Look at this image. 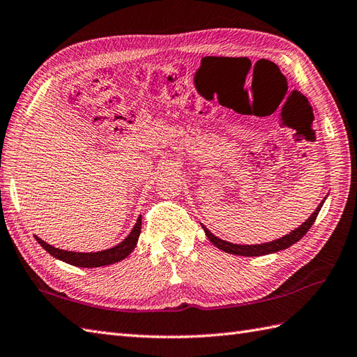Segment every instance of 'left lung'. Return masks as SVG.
Masks as SVG:
<instances>
[{"label":"left lung","instance_id":"8db88e82","mask_svg":"<svg viewBox=\"0 0 357 357\" xmlns=\"http://www.w3.org/2000/svg\"><path fill=\"white\" fill-rule=\"evenodd\" d=\"M324 202H321L318 205V208L313 211L312 216L305 220L303 225H300V228H296L295 231H292L291 234H286L284 237H281L278 240H273V242H269V243H263V245H234V243H229V242H225V240H220L214 234H211V231L206 229L204 225V231L206 237L210 238V242L218 246L219 250L225 251L228 254H234V255H243V257H259V255H266V254H272V252H278V251H283L286 250V248L292 246L294 243H296L298 240H301L303 236L307 233V231L310 229V227L313 225V222L317 220L318 218V213L321 210V206Z\"/></svg>","mask_w":357,"mask_h":357}]
</instances>
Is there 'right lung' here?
I'll return each mask as SVG.
<instances>
[{
	"label": "right lung",
	"instance_id": "1",
	"mask_svg": "<svg viewBox=\"0 0 357 357\" xmlns=\"http://www.w3.org/2000/svg\"><path fill=\"white\" fill-rule=\"evenodd\" d=\"M141 233V216L138 218L135 227L132 228L130 234L123 240L121 243L117 246L109 248V250L105 251H98V252H73V251H63V250H57V248L45 243L44 240H40L36 237L38 243L44 248V250L50 254L56 257L65 263H70L73 266H79V268H100V266H107V264L117 263L134 251V248L138 242V237Z\"/></svg>",
	"mask_w": 357,
	"mask_h": 357
}]
</instances>
